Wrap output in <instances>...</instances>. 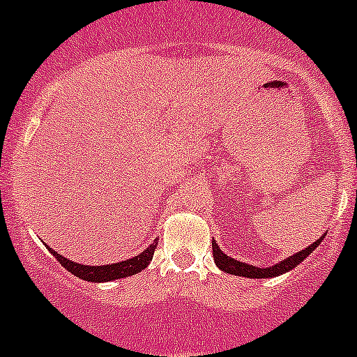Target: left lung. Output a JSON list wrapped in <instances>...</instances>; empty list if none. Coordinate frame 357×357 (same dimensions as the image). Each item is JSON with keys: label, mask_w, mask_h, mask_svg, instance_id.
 I'll use <instances>...</instances> for the list:
<instances>
[{"label": "left lung", "mask_w": 357, "mask_h": 357, "mask_svg": "<svg viewBox=\"0 0 357 357\" xmlns=\"http://www.w3.org/2000/svg\"><path fill=\"white\" fill-rule=\"evenodd\" d=\"M323 238H324V235L321 238H317L314 244H310L309 248L302 249V251H298L296 255L282 259V261H279L278 265L263 266V268L230 258V256H227L220 248H218V244L214 241H213V256H214V263L218 265V268L223 272H227V274L242 275V278H249V279H271V278H275V275H281V274H286V272L293 271V268H295L298 263H302L303 259H305L307 256H309L310 252H312L314 249L321 244V241H323Z\"/></svg>", "instance_id": "left-lung-1"}]
</instances>
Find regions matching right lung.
Segmentation results:
<instances>
[{"instance_id":"1","label":"right lung","mask_w":357,"mask_h":357,"mask_svg":"<svg viewBox=\"0 0 357 357\" xmlns=\"http://www.w3.org/2000/svg\"><path fill=\"white\" fill-rule=\"evenodd\" d=\"M155 248H157V242L153 241V244L148 245L143 252H139V255L134 256V258L126 259V261L109 263V265L94 266V265H82V263L71 261V259L57 255L54 249L47 245L48 251L55 256V259L64 266L66 271H69L73 275H76V278L89 282H108V281H113V279H123V278H129V275L137 274V272H141L143 268H146V266L150 265V261L153 259Z\"/></svg>"}]
</instances>
